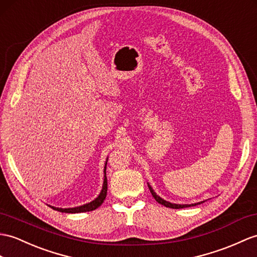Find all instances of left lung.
I'll list each match as a JSON object with an SVG mask.
<instances>
[{"label":"left lung","instance_id":"8db88e82","mask_svg":"<svg viewBox=\"0 0 257 257\" xmlns=\"http://www.w3.org/2000/svg\"><path fill=\"white\" fill-rule=\"evenodd\" d=\"M148 187H149V190H150V193H152V195H153V197L156 199V201H157L159 204H161V205L166 206V207H169V208H173V209H180V208L191 207V206H195V205H196V204H192V205H178V204H172V203H169V202L165 201V199H162L161 197H159V196L157 195V194H156V193L154 192V190L152 189V186H150L149 184H148ZM198 204H201V203H198Z\"/></svg>","mask_w":257,"mask_h":257}]
</instances>
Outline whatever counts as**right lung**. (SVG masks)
<instances>
[{
    "mask_svg": "<svg viewBox=\"0 0 257 257\" xmlns=\"http://www.w3.org/2000/svg\"><path fill=\"white\" fill-rule=\"evenodd\" d=\"M107 166V164H105ZM105 168L104 167V180H103V186H102V190L101 193L99 194V196L95 199V201H92L88 204L83 205V206H79V207H74V208H56L53 207V206H50V207L53 208L54 210H58L61 212H67V214H76V212H86V211H91V210H95L96 208H98L100 205L103 203V201L105 199V196H107V191H108V181H107V176H105Z\"/></svg>",
    "mask_w": 257,
    "mask_h": 257,
    "instance_id": "obj_1",
    "label": "right lung"
}]
</instances>
